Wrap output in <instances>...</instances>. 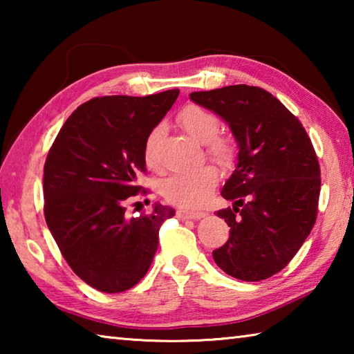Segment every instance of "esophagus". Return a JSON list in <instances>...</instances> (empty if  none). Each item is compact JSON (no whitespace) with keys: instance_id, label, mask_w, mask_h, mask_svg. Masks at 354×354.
Wrapping results in <instances>:
<instances>
[{"instance_id":"obj_1","label":"esophagus","mask_w":354,"mask_h":354,"mask_svg":"<svg viewBox=\"0 0 354 354\" xmlns=\"http://www.w3.org/2000/svg\"><path fill=\"white\" fill-rule=\"evenodd\" d=\"M205 212L200 211H185V209H178L176 211V217L179 220H200L205 217Z\"/></svg>"}]
</instances>
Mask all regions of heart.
I'll list each match as a JSON object with an SVG mask.
<instances>
[{"mask_svg":"<svg viewBox=\"0 0 354 354\" xmlns=\"http://www.w3.org/2000/svg\"><path fill=\"white\" fill-rule=\"evenodd\" d=\"M179 123L183 128L200 143H205L206 154L214 162L220 165L230 164L234 158V143L230 137L221 136L220 118L214 112L196 104H187L178 113ZM162 128L156 127L151 129L143 147V158L148 167L154 169V145L158 142ZM218 183V173L211 165H203L200 169L190 171H178L164 179L160 185L164 198L173 205L181 207H198L212 194Z\"/></svg>","mask_w":354,"mask_h":354,"instance_id":"b5f03b06","label":"heart"}]
</instances>
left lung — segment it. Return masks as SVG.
Instances as JSON below:
<instances>
[{"label": "left lung", "mask_w": 354, "mask_h": 354, "mask_svg": "<svg viewBox=\"0 0 354 354\" xmlns=\"http://www.w3.org/2000/svg\"><path fill=\"white\" fill-rule=\"evenodd\" d=\"M190 100L221 117L237 142V164L221 196L230 230L212 251L230 277L262 281L292 261L317 218L320 165L303 124L270 92L237 84L190 93Z\"/></svg>", "instance_id": "8db88e82"}]
</instances>
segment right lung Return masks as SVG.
Returning <instances> with one entry per match:
<instances>
[{
  "mask_svg": "<svg viewBox=\"0 0 354 354\" xmlns=\"http://www.w3.org/2000/svg\"><path fill=\"white\" fill-rule=\"evenodd\" d=\"M178 88L148 97L112 95L81 104L59 131L44 169L45 220L77 277L93 289L118 293L145 277L159 227L175 209L154 205L128 217L142 190L143 147L175 103Z\"/></svg>",
  "mask_w": 354,
  "mask_h": 354,
  "instance_id": "1",
  "label": "right lung"
}]
</instances>
